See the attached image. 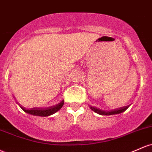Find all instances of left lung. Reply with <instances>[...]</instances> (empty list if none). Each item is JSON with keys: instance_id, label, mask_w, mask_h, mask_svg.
<instances>
[{"instance_id": "8db88e82", "label": "left lung", "mask_w": 152, "mask_h": 152, "mask_svg": "<svg viewBox=\"0 0 152 152\" xmlns=\"http://www.w3.org/2000/svg\"><path fill=\"white\" fill-rule=\"evenodd\" d=\"M94 111L95 112H99V111H97V110H94ZM121 111V110H120ZM121 111H122V110H121ZM103 113H104V114L105 115H110L111 113H112V112H110V113H106V112H103Z\"/></svg>"}]
</instances>
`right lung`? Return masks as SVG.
Here are the masks:
<instances>
[{
	"label": "right lung",
	"instance_id": "add662e5",
	"mask_svg": "<svg viewBox=\"0 0 152 152\" xmlns=\"http://www.w3.org/2000/svg\"><path fill=\"white\" fill-rule=\"evenodd\" d=\"M61 107H62V104L60 106L57 107L55 109H52V110H25L26 111L27 113H31V114H34L35 115H39V116H49L51 115L54 114L56 113V112L59 110L61 109Z\"/></svg>",
	"mask_w": 152,
	"mask_h": 152
}]
</instances>
